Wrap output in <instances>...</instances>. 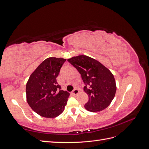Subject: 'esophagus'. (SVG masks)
Here are the masks:
<instances>
[{"instance_id": "34e87169", "label": "esophagus", "mask_w": 149, "mask_h": 149, "mask_svg": "<svg viewBox=\"0 0 149 149\" xmlns=\"http://www.w3.org/2000/svg\"><path fill=\"white\" fill-rule=\"evenodd\" d=\"M78 93H79V90L77 88L74 89V90L73 91V93L74 94H78Z\"/></svg>"}]
</instances>
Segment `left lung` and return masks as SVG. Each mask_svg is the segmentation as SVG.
<instances>
[{"mask_svg":"<svg viewBox=\"0 0 149 149\" xmlns=\"http://www.w3.org/2000/svg\"><path fill=\"white\" fill-rule=\"evenodd\" d=\"M68 61L79 71L85 84L84 91L89 97L85 109L95 112L109 106L116 91L115 79L109 70L86 55L72 57Z\"/></svg>","mask_w":149,"mask_h":149,"instance_id":"left-lung-1","label":"left lung"}]
</instances>
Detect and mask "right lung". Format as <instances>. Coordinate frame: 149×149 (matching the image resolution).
<instances>
[{"label":"right lung","instance_id":"right-lung-1","mask_svg":"<svg viewBox=\"0 0 149 149\" xmlns=\"http://www.w3.org/2000/svg\"><path fill=\"white\" fill-rule=\"evenodd\" d=\"M66 60L47 58L30 75L26 83V101L36 113L44 118H56L65 110L70 93L61 90L56 78Z\"/></svg>","mask_w":149,"mask_h":149}]
</instances>
